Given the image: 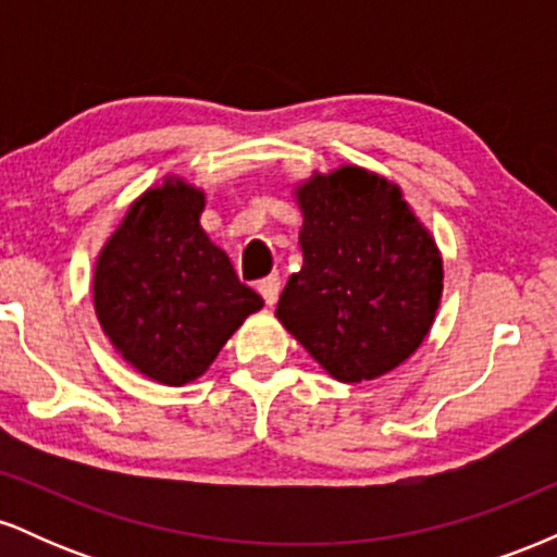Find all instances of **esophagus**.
<instances>
[{
  "label": "esophagus",
  "instance_id": "esophagus-1",
  "mask_svg": "<svg viewBox=\"0 0 557 557\" xmlns=\"http://www.w3.org/2000/svg\"><path fill=\"white\" fill-rule=\"evenodd\" d=\"M259 293H261V298L267 300V306L277 304V296H280V277H277V274H272V277L261 280Z\"/></svg>",
  "mask_w": 557,
  "mask_h": 557
}]
</instances>
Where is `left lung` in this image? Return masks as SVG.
<instances>
[{"instance_id": "1", "label": "left lung", "mask_w": 557, "mask_h": 557, "mask_svg": "<svg viewBox=\"0 0 557 557\" xmlns=\"http://www.w3.org/2000/svg\"><path fill=\"white\" fill-rule=\"evenodd\" d=\"M304 267L274 317L337 382H367L411 359L443 298V253L403 188L341 164L293 185Z\"/></svg>"}]
</instances>
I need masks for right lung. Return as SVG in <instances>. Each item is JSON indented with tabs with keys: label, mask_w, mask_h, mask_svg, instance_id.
Here are the masks:
<instances>
[{
	"label": "right lung",
	"mask_w": 557,
	"mask_h": 557,
	"mask_svg": "<svg viewBox=\"0 0 557 557\" xmlns=\"http://www.w3.org/2000/svg\"><path fill=\"white\" fill-rule=\"evenodd\" d=\"M203 188L164 175L127 203L94 267L101 332L138 374L168 387L198 380L264 306L203 233Z\"/></svg>",
	"instance_id": "1"
}]
</instances>
